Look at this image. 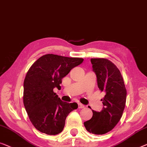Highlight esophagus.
<instances>
[{"label": "esophagus", "mask_w": 147, "mask_h": 147, "mask_svg": "<svg viewBox=\"0 0 147 147\" xmlns=\"http://www.w3.org/2000/svg\"><path fill=\"white\" fill-rule=\"evenodd\" d=\"M84 108V105L80 104V103H78V109H83Z\"/></svg>", "instance_id": "34e87169"}]
</instances>
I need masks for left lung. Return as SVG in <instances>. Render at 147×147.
Segmentation results:
<instances>
[{"label":"left lung","instance_id":"8db88e82","mask_svg":"<svg viewBox=\"0 0 147 147\" xmlns=\"http://www.w3.org/2000/svg\"><path fill=\"white\" fill-rule=\"evenodd\" d=\"M92 71L96 76L97 84L105 95L100 112L92 111V117L84 122L86 131L94 135H103L114 128L122 117L125 109L127 90L123 76L115 64L107 59H91Z\"/></svg>","mask_w":147,"mask_h":147}]
</instances>
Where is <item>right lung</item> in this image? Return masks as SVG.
I'll return each instance as SVG.
<instances>
[{
    "label": "right lung",
    "mask_w": 147,
    "mask_h": 147,
    "mask_svg": "<svg viewBox=\"0 0 147 147\" xmlns=\"http://www.w3.org/2000/svg\"><path fill=\"white\" fill-rule=\"evenodd\" d=\"M83 61L48 54L39 58L28 71L24 80V106L33 126L41 133H61L66 118L78 108L77 103L61 100L53 89L61 88L63 78Z\"/></svg>",
    "instance_id": "right-lung-1"
}]
</instances>
